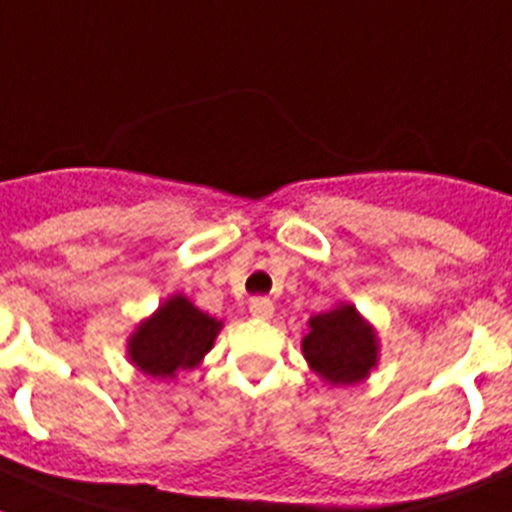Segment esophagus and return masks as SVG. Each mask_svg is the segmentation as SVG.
<instances>
[{
  "instance_id": "34e87169",
  "label": "esophagus",
  "mask_w": 512,
  "mask_h": 512,
  "mask_svg": "<svg viewBox=\"0 0 512 512\" xmlns=\"http://www.w3.org/2000/svg\"><path fill=\"white\" fill-rule=\"evenodd\" d=\"M248 310H251L253 318H261V320H269L274 315V302L269 297H253L248 302Z\"/></svg>"
}]
</instances>
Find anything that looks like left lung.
<instances>
[{"label": "left lung", "mask_w": 512, "mask_h": 512, "mask_svg": "<svg viewBox=\"0 0 512 512\" xmlns=\"http://www.w3.org/2000/svg\"><path fill=\"white\" fill-rule=\"evenodd\" d=\"M302 356L310 372L325 384L351 387L369 379L379 364V336L354 302L341 300L336 307L307 320Z\"/></svg>", "instance_id": "left-lung-1"}]
</instances>
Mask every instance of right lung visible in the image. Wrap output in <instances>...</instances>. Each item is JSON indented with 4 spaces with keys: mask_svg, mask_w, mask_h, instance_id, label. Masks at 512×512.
<instances>
[{
    "mask_svg": "<svg viewBox=\"0 0 512 512\" xmlns=\"http://www.w3.org/2000/svg\"><path fill=\"white\" fill-rule=\"evenodd\" d=\"M223 320L212 318L187 295L176 292L140 320L128 336V361L151 379H176L184 369L200 366L215 346Z\"/></svg>",
    "mask_w": 512,
    "mask_h": 512,
    "instance_id": "1",
    "label": "right lung"
}]
</instances>
